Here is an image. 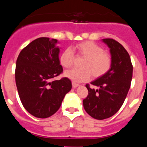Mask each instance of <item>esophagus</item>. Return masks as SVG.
<instances>
[{"label":"esophagus","instance_id":"esophagus-1","mask_svg":"<svg viewBox=\"0 0 147 147\" xmlns=\"http://www.w3.org/2000/svg\"><path fill=\"white\" fill-rule=\"evenodd\" d=\"M72 86H73V88H77V87L80 86V85H79V84H77V83H75V82H73Z\"/></svg>","mask_w":147,"mask_h":147}]
</instances>
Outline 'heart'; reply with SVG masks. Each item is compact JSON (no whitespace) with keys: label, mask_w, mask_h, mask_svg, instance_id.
Listing matches in <instances>:
<instances>
[{"label":"heart","mask_w":147,"mask_h":147,"mask_svg":"<svg viewBox=\"0 0 147 147\" xmlns=\"http://www.w3.org/2000/svg\"><path fill=\"white\" fill-rule=\"evenodd\" d=\"M76 55L84 57L81 62L82 68H74L66 71V77L75 83L85 82L91 77L98 78L107 74L112 67V57L101 45L92 41H85L75 45ZM75 57L70 48L65 49L59 56V62L65 68L72 67Z\"/></svg>","instance_id":"b5f03b06"}]
</instances>
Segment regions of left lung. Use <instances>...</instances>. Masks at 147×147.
<instances>
[{"label": "left lung", "instance_id": "1", "mask_svg": "<svg viewBox=\"0 0 147 147\" xmlns=\"http://www.w3.org/2000/svg\"><path fill=\"white\" fill-rule=\"evenodd\" d=\"M110 49L112 67L104 76L92 82L96 89L85 86L88 96L83 100L85 111L91 117L103 120L111 117L119 110L130 88L132 65L130 57L121 44L111 38L103 39Z\"/></svg>", "mask_w": 147, "mask_h": 147}]
</instances>
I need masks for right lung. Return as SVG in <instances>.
<instances>
[{
	"instance_id": "1",
	"label": "right lung",
	"mask_w": 147,
	"mask_h": 147,
	"mask_svg": "<svg viewBox=\"0 0 147 147\" xmlns=\"http://www.w3.org/2000/svg\"><path fill=\"white\" fill-rule=\"evenodd\" d=\"M57 40L40 37L22 49L15 67V82L22 105L32 115L45 119L54 115L72 88L67 77L52 80L62 74Z\"/></svg>"
}]
</instances>
